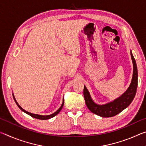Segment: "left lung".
I'll list each match as a JSON object with an SVG mask.
<instances>
[{
  "instance_id": "left-lung-1",
  "label": "left lung",
  "mask_w": 146,
  "mask_h": 146,
  "mask_svg": "<svg viewBox=\"0 0 146 146\" xmlns=\"http://www.w3.org/2000/svg\"><path fill=\"white\" fill-rule=\"evenodd\" d=\"M133 65V73L131 82L127 90L122 95L116 98L112 102H110L104 105L96 104L92 100L91 95L86 86L84 88V97L86 104L88 108L94 114H96L102 117H111L117 115L123 110L127 108L131 103L135 97L138 85V71L136 61L131 51Z\"/></svg>"
}]
</instances>
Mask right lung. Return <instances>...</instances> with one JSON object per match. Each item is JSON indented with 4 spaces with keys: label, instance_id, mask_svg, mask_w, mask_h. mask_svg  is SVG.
I'll use <instances>...</instances> for the list:
<instances>
[{
    "label": "right lung",
    "instance_id": "add662e5",
    "mask_svg": "<svg viewBox=\"0 0 146 146\" xmlns=\"http://www.w3.org/2000/svg\"><path fill=\"white\" fill-rule=\"evenodd\" d=\"M13 98H14V100H15V102H16V104H17V105L18 106V107L21 109V110L23 111H24V113H26V114H28V115H30L31 117H33V118H37V119H40V120H48V119H49V118H53V117H55V116H56V115L58 114V113L60 111H61V110L62 109V108H63V106H64V99H63V102H62V105H61V106H60V108L58 109V110L56 111H55V113H53V114H51V115H36V114H33V113H29V112H28V111H26V110H24L23 108H22L21 107V106H20L18 103H17V100H16V99H15V97H14V95H13Z\"/></svg>",
    "mask_w": 146,
    "mask_h": 146
}]
</instances>
